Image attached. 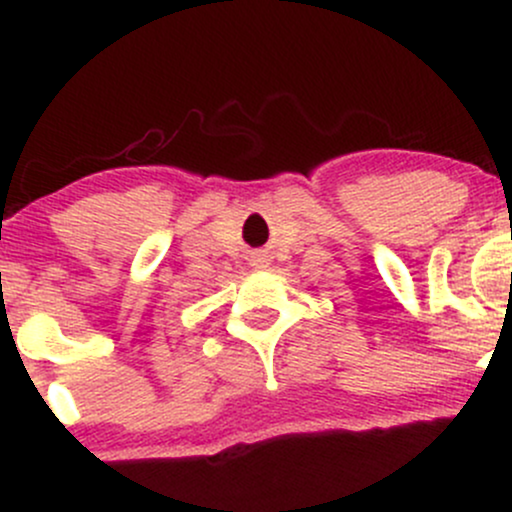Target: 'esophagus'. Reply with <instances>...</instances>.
<instances>
[{
	"label": "esophagus",
	"mask_w": 512,
	"mask_h": 512,
	"mask_svg": "<svg viewBox=\"0 0 512 512\" xmlns=\"http://www.w3.org/2000/svg\"><path fill=\"white\" fill-rule=\"evenodd\" d=\"M267 257H264V255H257L255 257V260H252V267H255V269H264V267H267Z\"/></svg>",
	"instance_id": "obj_1"
}]
</instances>
